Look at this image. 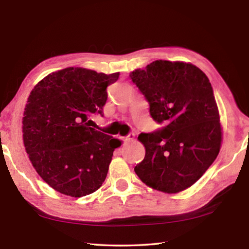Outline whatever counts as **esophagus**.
<instances>
[{"instance_id": "esophagus-1", "label": "esophagus", "mask_w": 249, "mask_h": 249, "mask_svg": "<svg viewBox=\"0 0 249 249\" xmlns=\"http://www.w3.org/2000/svg\"><path fill=\"white\" fill-rule=\"evenodd\" d=\"M134 137H135V134H134V133H129L126 137H123V141L128 142V141H130V140H133Z\"/></svg>"}]
</instances>
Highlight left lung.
I'll use <instances>...</instances> for the list:
<instances>
[{
  "label": "left lung",
  "mask_w": 249,
  "mask_h": 249,
  "mask_svg": "<svg viewBox=\"0 0 249 249\" xmlns=\"http://www.w3.org/2000/svg\"><path fill=\"white\" fill-rule=\"evenodd\" d=\"M129 77L149 102L152 118L166 124L139 135L145 156L135 172L153 189L183 192L212 165L223 140L209 78L192 63L162 60L135 70Z\"/></svg>",
  "instance_id": "left-lung-1"
}]
</instances>
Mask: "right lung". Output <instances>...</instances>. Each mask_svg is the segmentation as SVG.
Wrapping results in <instances>:
<instances>
[{
    "instance_id": "obj_1",
    "label": "right lung",
    "mask_w": 249,
    "mask_h": 249,
    "mask_svg": "<svg viewBox=\"0 0 249 249\" xmlns=\"http://www.w3.org/2000/svg\"><path fill=\"white\" fill-rule=\"evenodd\" d=\"M119 76L67 67L49 73L31 91L22 119L23 144L36 172L56 192L80 198L106 179L122 141L89 127L88 119L103 115L107 87Z\"/></svg>"
}]
</instances>
